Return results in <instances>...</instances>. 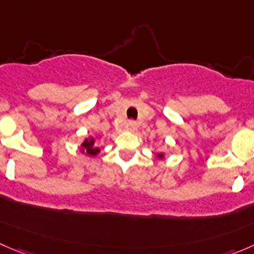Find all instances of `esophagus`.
<instances>
[{
    "instance_id": "1",
    "label": "esophagus",
    "mask_w": 254,
    "mask_h": 254,
    "mask_svg": "<svg viewBox=\"0 0 254 254\" xmlns=\"http://www.w3.org/2000/svg\"><path fill=\"white\" fill-rule=\"evenodd\" d=\"M127 130H129V131H135V130H136V127H137L136 123L132 122V120H130V122H127Z\"/></svg>"
}]
</instances>
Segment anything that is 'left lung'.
I'll return each mask as SVG.
<instances>
[{
    "label": "left lung",
    "mask_w": 254,
    "mask_h": 254,
    "mask_svg": "<svg viewBox=\"0 0 254 254\" xmlns=\"http://www.w3.org/2000/svg\"><path fill=\"white\" fill-rule=\"evenodd\" d=\"M156 158H158V160H165V153L163 152H158V153H155Z\"/></svg>",
    "instance_id": "8db88e82"
}]
</instances>
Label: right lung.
<instances>
[{
  "label": "right lung",
  "mask_w": 254,
  "mask_h": 254,
  "mask_svg": "<svg viewBox=\"0 0 254 254\" xmlns=\"http://www.w3.org/2000/svg\"><path fill=\"white\" fill-rule=\"evenodd\" d=\"M79 152L83 153L84 156H88V157H94L101 152V150L96 146V139L93 136H88L79 145Z\"/></svg>",
  "instance_id": "add662e5"
}]
</instances>
